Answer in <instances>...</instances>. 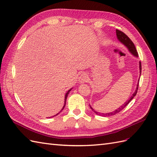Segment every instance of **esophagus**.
<instances>
[{
	"mask_svg": "<svg viewBox=\"0 0 157 157\" xmlns=\"http://www.w3.org/2000/svg\"><path fill=\"white\" fill-rule=\"evenodd\" d=\"M87 79H88L87 75L86 74H85V73H83V74H82L81 75H80V76L79 77V82L80 83L87 82Z\"/></svg>",
	"mask_w": 157,
	"mask_h": 157,
	"instance_id": "34e87169",
	"label": "esophagus"
}]
</instances>
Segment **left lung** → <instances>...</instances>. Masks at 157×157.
<instances>
[{"instance_id":"8db88e82","label":"left lung","mask_w":157,"mask_h":157,"mask_svg":"<svg viewBox=\"0 0 157 157\" xmlns=\"http://www.w3.org/2000/svg\"><path fill=\"white\" fill-rule=\"evenodd\" d=\"M116 35H117V39L119 40V41L121 42L123 44H124V45L128 48V51L131 52V54H132V55H133L134 56H135L136 58H138V53H137V52H136V48L134 45L133 42L131 41V40L129 38H128L125 34L123 33V32L120 31L119 30H116ZM139 70H140V74H141V63H140V62H139ZM138 87H139V83L137 84V86H136V88L135 92L133 93V94L132 95V96L130 98V99H128L127 101L124 102V104H123L121 106L119 107L118 109H115V111H112V112H110V113H99V112H97L96 111H95L93 109V108L91 107V105H90V107L91 109H92V111H94L96 114L98 115L103 116V117H109V116H111V115L117 114V113H119V112L121 111L122 109H123L124 108L128 105V103H129L131 101V100L134 98V97L136 95V93H137Z\"/></svg>"}]
</instances>
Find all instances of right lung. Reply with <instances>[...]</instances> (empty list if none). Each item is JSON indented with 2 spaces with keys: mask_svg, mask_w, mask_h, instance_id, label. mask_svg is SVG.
Instances as JSON below:
<instances>
[{
  "mask_svg": "<svg viewBox=\"0 0 157 157\" xmlns=\"http://www.w3.org/2000/svg\"><path fill=\"white\" fill-rule=\"evenodd\" d=\"M72 90V88H71V89L70 90H68L67 91V93L66 94V95H65V99H64V100H65V101H64V105H63V107H62V109H61V111H60L59 112V113H58L57 114H56V115H54V116H52V117H48V118H50V117H55V116H56V115H58L59 113H60V112H61L63 109V108H64V107H65V105H66V99H67V95H68V94H69V93H70V91H71ZM48 118V117H47Z\"/></svg>",
  "mask_w": 157,
  "mask_h": 157,
  "instance_id": "right-lung-1",
  "label": "right lung"
}]
</instances>
